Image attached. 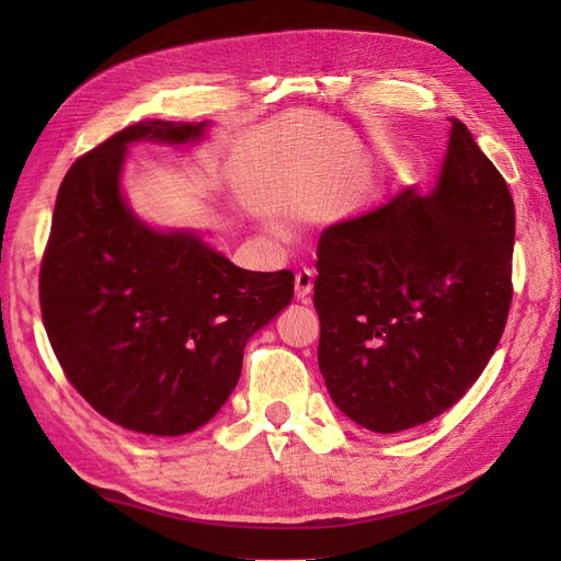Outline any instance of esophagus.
Masks as SVG:
<instances>
[{"label": "esophagus", "instance_id": "esophagus-1", "mask_svg": "<svg viewBox=\"0 0 561 561\" xmlns=\"http://www.w3.org/2000/svg\"><path fill=\"white\" fill-rule=\"evenodd\" d=\"M313 271L311 268H299L295 274V297L307 304L313 293Z\"/></svg>", "mask_w": 561, "mask_h": 561}]
</instances>
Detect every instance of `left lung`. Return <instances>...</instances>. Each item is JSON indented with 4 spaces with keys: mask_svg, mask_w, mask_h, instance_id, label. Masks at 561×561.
Here are the masks:
<instances>
[{
    "mask_svg": "<svg viewBox=\"0 0 561 561\" xmlns=\"http://www.w3.org/2000/svg\"><path fill=\"white\" fill-rule=\"evenodd\" d=\"M437 184L328 227L313 304L318 367L358 426L400 433L456 404L513 301L515 203L458 118Z\"/></svg>",
    "mask_w": 561,
    "mask_h": 561,
    "instance_id": "1",
    "label": "left lung"
}]
</instances>
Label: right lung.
<instances>
[{
  "mask_svg": "<svg viewBox=\"0 0 561 561\" xmlns=\"http://www.w3.org/2000/svg\"><path fill=\"white\" fill-rule=\"evenodd\" d=\"M201 124L140 122L67 171L39 271L56 358L98 414L145 435L208 423L239 383L248 339L295 295L293 271H245L194 231H157L122 196L130 142H198Z\"/></svg>",
  "mask_w": 561,
  "mask_h": 561,
  "instance_id": "right-lung-1",
  "label": "right lung"
}]
</instances>
